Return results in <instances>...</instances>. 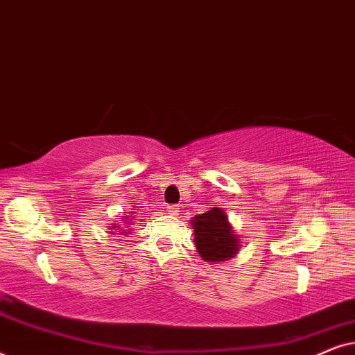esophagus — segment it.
<instances>
[{
    "instance_id": "obj_1",
    "label": "esophagus",
    "mask_w": 355,
    "mask_h": 355,
    "mask_svg": "<svg viewBox=\"0 0 355 355\" xmlns=\"http://www.w3.org/2000/svg\"><path fill=\"white\" fill-rule=\"evenodd\" d=\"M168 213H169V215L176 216L178 213H179V208H178L176 205H169V207H168Z\"/></svg>"
}]
</instances>
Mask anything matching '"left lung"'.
Wrapping results in <instances>:
<instances>
[{"label":"left lung","mask_w":355,"mask_h":355,"mask_svg":"<svg viewBox=\"0 0 355 355\" xmlns=\"http://www.w3.org/2000/svg\"><path fill=\"white\" fill-rule=\"evenodd\" d=\"M198 255L210 263L227 261L239 254L241 239L236 234L234 226L227 220L226 211L220 207H213L202 215L191 220Z\"/></svg>","instance_id":"1"}]
</instances>
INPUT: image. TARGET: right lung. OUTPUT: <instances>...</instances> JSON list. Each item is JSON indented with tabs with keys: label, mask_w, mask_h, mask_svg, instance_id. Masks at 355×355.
Listing matches in <instances>:
<instances>
[{
	"label": "right lung",
	"mask_w": 355,
	"mask_h": 355,
	"mask_svg": "<svg viewBox=\"0 0 355 355\" xmlns=\"http://www.w3.org/2000/svg\"><path fill=\"white\" fill-rule=\"evenodd\" d=\"M128 215H129V213H128ZM129 220H130V216H123V225H111L110 230L116 231L118 234H119V232H123V234H129L130 230H125V227L130 226ZM116 232H111V234H116Z\"/></svg>",
	"instance_id": "obj_1"
}]
</instances>
